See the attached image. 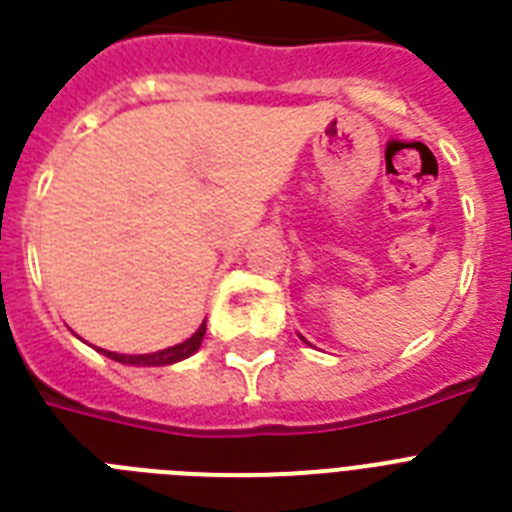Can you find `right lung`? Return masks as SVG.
<instances>
[{"label":"right lung","instance_id":"1","mask_svg":"<svg viewBox=\"0 0 512 512\" xmlns=\"http://www.w3.org/2000/svg\"><path fill=\"white\" fill-rule=\"evenodd\" d=\"M204 332H207V324H201L196 332L185 342H177L172 348L156 350V353H143V356H127V353H111V350H103L100 353L108 358H114L119 364H132V366H167V364H177V361H183V358L193 356L196 350H199L201 340H204Z\"/></svg>","mask_w":512,"mask_h":512}]
</instances>
